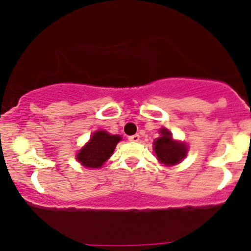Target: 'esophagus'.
<instances>
[{"mask_svg":"<svg viewBox=\"0 0 251 251\" xmlns=\"http://www.w3.org/2000/svg\"><path fill=\"white\" fill-rule=\"evenodd\" d=\"M128 141H130V142H132V143L138 142V141H140V136H138V135L130 136V137H128Z\"/></svg>","mask_w":251,"mask_h":251,"instance_id":"obj_1","label":"esophagus"}]
</instances>
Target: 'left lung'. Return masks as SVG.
Returning a JSON list of instances; mask_svg holds the SVG:
<instances>
[{
    "instance_id": "obj_1",
    "label": "left lung",
    "mask_w": 251,
    "mask_h": 251,
    "mask_svg": "<svg viewBox=\"0 0 251 251\" xmlns=\"http://www.w3.org/2000/svg\"><path fill=\"white\" fill-rule=\"evenodd\" d=\"M160 137L153 142L157 159L164 165H175L181 162L187 154V146L184 142L174 141L167 128L159 131Z\"/></svg>"
}]
</instances>
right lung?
Instances as JSON below:
<instances>
[{
	"mask_svg": "<svg viewBox=\"0 0 251 251\" xmlns=\"http://www.w3.org/2000/svg\"><path fill=\"white\" fill-rule=\"evenodd\" d=\"M121 136L110 135L99 130L92 135L91 140L77 153V160L86 168H100L110 158Z\"/></svg>",
	"mask_w": 251,
	"mask_h": 251,
	"instance_id": "add662e5",
	"label": "right lung"
}]
</instances>
